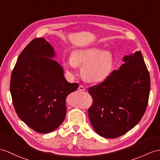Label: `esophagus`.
<instances>
[{"label":"esophagus","instance_id":"obj_1","mask_svg":"<svg viewBox=\"0 0 160 160\" xmlns=\"http://www.w3.org/2000/svg\"><path fill=\"white\" fill-rule=\"evenodd\" d=\"M78 90H79V91H84V90H85V88L83 86V85H80L79 86V88H78Z\"/></svg>","mask_w":160,"mask_h":160}]
</instances>
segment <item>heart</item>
Returning a JSON list of instances; mask_svg holds the SVG:
<instances>
[{"instance_id": "b5f03b06", "label": "heart", "mask_w": 160, "mask_h": 160, "mask_svg": "<svg viewBox=\"0 0 160 160\" xmlns=\"http://www.w3.org/2000/svg\"><path fill=\"white\" fill-rule=\"evenodd\" d=\"M81 67V75L89 82L99 83L110 75L112 68V57L108 52H102L97 47L80 49L74 52L71 59L66 62L67 68Z\"/></svg>"}]
</instances>
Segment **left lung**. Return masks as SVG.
Masks as SVG:
<instances>
[{"label": "left lung", "mask_w": 160, "mask_h": 160, "mask_svg": "<svg viewBox=\"0 0 160 160\" xmlns=\"http://www.w3.org/2000/svg\"><path fill=\"white\" fill-rule=\"evenodd\" d=\"M124 64L107 79L88 89L92 127L100 136L118 138L142 119L149 100L150 76L141 51L123 58Z\"/></svg>", "instance_id": "obj_1"}]
</instances>
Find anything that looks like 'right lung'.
Returning a JSON list of instances; mask_svg holds the SVG:
<instances>
[{
    "mask_svg": "<svg viewBox=\"0 0 160 160\" xmlns=\"http://www.w3.org/2000/svg\"><path fill=\"white\" fill-rule=\"evenodd\" d=\"M53 48L42 38H34L18 58L11 77L10 92L15 112L31 129L47 134L59 127L66 117L67 96L77 83L66 80Z\"/></svg>",
    "mask_w": 160,
    "mask_h": 160,
    "instance_id": "right-lung-1",
    "label": "right lung"
}]
</instances>
